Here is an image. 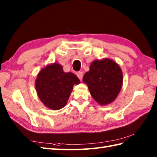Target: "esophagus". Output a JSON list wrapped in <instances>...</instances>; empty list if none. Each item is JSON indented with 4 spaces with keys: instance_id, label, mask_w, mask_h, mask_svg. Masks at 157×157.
<instances>
[{
    "instance_id": "obj_1",
    "label": "esophagus",
    "mask_w": 157,
    "mask_h": 157,
    "mask_svg": "<svg viewBox=\"0 0 157 157\" xmlns=\"http://www.w3.org/2000/svg\"><path fill=\"white\" fill-rule=\"evenodd\" d=\"M76 75H77L78 78L80 80H81V81H82V76H83L82 72H81V71H79V72H78L77 73H76Z\"/></svg>"
}]
</instances>
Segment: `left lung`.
<instances>
[{"instance_id":"left-lung-1","label":"left lung","mask_w":157,"mask_h":157,"mask_svg":"<svg viewBox=\"0 0 157 157\" xmlns=\"http://www.w3.org/2000/svg\"><path fill=\"white\" fill-rule=\"evenodd\" d=\"M90 95L101 105H107L116 99L123 82L120 67L110 59L95 60L83 76Z\"/></svg>"}]
</instances>
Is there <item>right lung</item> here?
Returning <instances> with one entry per match:
<instances>
[{"label": "right lung", "instance_id": "1", "mask_svg": "<svg viewBox=\"0 0 157 157\" xmlns=\"http://www.w3.org/2000/svg\"><path fill=\"white\" fill-rule=\"evenodd\" d=\"M80 80L72 72H64L60 64L48 65L39 72L36 81L38 97L45 105L53 110L64 107L73 89Z\"/></svg>", "mask_w": 157, "mask_h": 157}]
</instances>
